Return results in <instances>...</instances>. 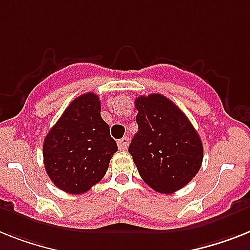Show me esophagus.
Wrapping results in <instances>:
<instances>
[{
    "label": "esophagus",
    "mask_w": 250,
    "mask_h": 250,
    "mask_svg": "<svg viewBox=\"0 0 250 250\" xmlns=\"http://www.w3.org/2000/svg\"><path fill=\"white\" fill-rule=\"evenodd\" d=\"M129 138L127 137H124V138H121L120 140H119V142H117V146H119V149H121V150H124V149H126L127 148V146H129Z\"/></svg>",
    "instance_id": "esophagus-1"
}]
</instances>
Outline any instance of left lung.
<instances>
[{
  "label": "left lung",
  "instance_id": "obj_1",
  "mask_svg": "<svg viewBox=\"0 0 250 250\" xmlns=\"http://www.w3.org/2000/svg\"><path fill=\"white\" fill-rule=\"evenodd\" d=\"M138 133L129 146L138 172L152 189L171 194L198 174L203 144L185 113L162 94L135 100Z\"/></svg>",
  "mask_w": 250,
  "mask_h": 250
}]
</instances>
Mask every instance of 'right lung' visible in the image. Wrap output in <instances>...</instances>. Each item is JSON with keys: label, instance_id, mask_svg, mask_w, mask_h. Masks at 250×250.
<instances>
[{"label": "right lung", "instance_id": "obj_1", "mask_svg": "<svg viewBox=\"0 0 250 250\" xmlns=\"http://www.w3.org/2000/svg\"><path fill=\"white\" fill-rule=\"evenodd\" d=\"M115 152L117 144L101 117L100 97L94 93L70 103L43 142L47 175L70 194H83L102 180Z\"/></svg>", "mask_w": 250, "mask_h": 250}]
</instances>
